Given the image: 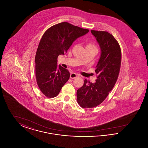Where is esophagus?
<instances>
[{"mask_svg": "<svg viewBox=\"0 0 148 148\" xmlns=\"http://www.w3.org/2000/svg\"><path fill=\"white\" fill-rule=\"evenodd\" d=\"M77 77V74H76V73H71V76H70V77H71V79H75V78Z\"/></svg>", "mask_w": 148, "mask_h": 148, "instance_id": "obj_1", "label": "esophagus"}]
</instances>
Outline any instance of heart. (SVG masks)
<instances>
[{
	"mask_svg": "<svg viewBox=\"0 0 148 148\" xmlns=\"http://www.w3.org/2000/svg\"><path fill=\"white\" fill-rule=\"evenodd\" d=\"M88 45H92V46H94V45L93 44H92V43H90V44H88ZM95 47V46H94Z\"/></svg>",
	"mask_w": 148,
	"mask_h": 148,
	"instance_id": "1",
	"label": "heart"
}]
</instances>
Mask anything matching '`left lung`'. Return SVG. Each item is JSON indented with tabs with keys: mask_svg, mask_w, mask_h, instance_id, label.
<instances>
[{
	"mask_svg": "<svg viewBox=\"0 0 148 148\" xmlns=\"http://www.w3.org/2000/svg\"><path fill=\"white\" fill-rule=\"evenodd\" d=\"M99 44L101 56L95 71V83L85 79L84 85L77 92V103L83 108L100 105L113 89L119 74L121 52L119 44L108 32L91 30Z\"/></svg>",
	"mask_w": 148,
	"mask_h": 148,
	"instance_id": "1",
	"label": "left lung"
}]
</instances>
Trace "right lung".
<instances>
[{"label":"right lung","instance_id":"right-lung-1","mask_svg":"<svg viewBox=\"0 0 148 148\" xmlns=\"http://www.w3.org/2000/svg\"><path fill=\"white\" fill-rule=\"evenodd\" d=\"M89 31L62 22L44 33L35 55V77L39 89L47 98L56 97L70 77L66 69L58 66V57L65 54L74 40Z\"/></svg>","mask_w":148,"mask_h":148}]
</instances>
